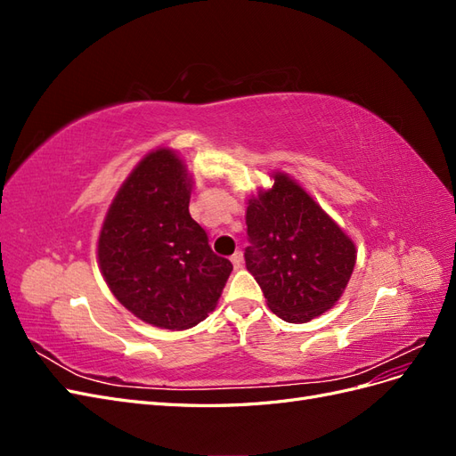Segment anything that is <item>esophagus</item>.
Masks as SVG:
<instances>
[{
  "label": "esophagus",
  "instance_id": "34e87169",
  "mask_svg": "<svg viewBox=\"0 0 456 456\" xmlns=\"http://www.w3.org/2000/svg\"><path fill=\"white\" fill-rule=\"evenodd\" d=\"M232 265H233V268H243V253L241 251H236L232 255Z\"/></svg>",
  "mask_w": 456,
  "mask_h": 456
}]
</instances>
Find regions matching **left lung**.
<instances>
[{
  "mask_svg": "<svg viewBox=\"0 0 456 456\" xmlns=\"http://www.w3.org/2000/svg\"><path fill=\"white\" fill-rule=\"evenodd\" d=\"M245 266L268 308L287 323H306L342 297L355 245L306 190L285 173L247 203Z\"/></svg>",
  "mask_w": 456,
  "mask_h": 456,
  "instance_id": "obj_1",
  "label": "left lung"
}]
</instances>
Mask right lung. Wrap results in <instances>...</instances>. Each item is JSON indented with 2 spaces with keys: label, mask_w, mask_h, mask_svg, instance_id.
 <instances>
[{
  "label": "right lung",
  "mask_w": 456,
  "mask_h": 456,
  "mask_svg": "<svg viewBox=\"0 0 456 456\" xmlns=\"http://www.w3.org/2000/svg\"><path fill=\"white\" fill-rule=\"evenodd\" d=\"M191 178L173 150L136 165L106 213L99 265L110 291L144 323L183 330L213 312L232 272L190 216Z\"/></svg>",
  "instance_id": "add662e5"
}]
</instances>
